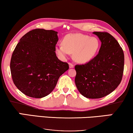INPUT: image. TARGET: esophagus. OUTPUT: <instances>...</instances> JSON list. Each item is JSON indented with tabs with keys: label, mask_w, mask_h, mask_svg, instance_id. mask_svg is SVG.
Wrapping results in <instances>:
<instances>
[{
	"label": "esophagus",
	"mask_w": 133,
	"mask_h": 133,
	"mask_svg": "<svg viewBox=\"0 0 133 133\" xmlns=\"http://www.w3.org/2000/svg\"><path fill=\"white\" fill-rule=\"evenodd\" d=\"M69 66H70V68H73V67H74V65L72 64V63H69Z\"/></svg>",
	"instance_id": "34e87169"
}]
</instances>
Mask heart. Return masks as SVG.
I'll list each match as a JSON object with an SVG mask.
<instances>
[{
    "mask_svg": "<svg viewBox=\"0 0 133 133\" xmlns=\"http://www.w3.org/2000/svg\"><path fill=\"white\" fill-rule=\"evenodd\" d=\"M62 45L56 47V52L62 58L72 54L76 62L81 63L91 61L99 48V41L96 37H90L81 33L70 34L65 36L62 41Z\"/></svg>",
    "mask_w": 133,
    "mask_h": 133,
    "instance_id": "b5f03b06",
    "label": "heart"
}]
</instances>
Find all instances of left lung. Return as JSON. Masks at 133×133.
Returning <instances> with one entry per match:
<instances>
[{"label": "left lung", "mask_w": 133, "mask_h": 133, "mask_svg": "<svg viewBox=\"0 0 133 133\" xmlns=\"http://www.w3.org/2000/svg\"><path fill=\"white\" fill-rule=\"evenodd\" d=\"M101 46L99 53L83 65H76L75 83L82 95L99 99L112 92L121 83L124 69V54L113 36L95 31Z\"/></svg>", "instance_id": "obj_1"}]
</instances>
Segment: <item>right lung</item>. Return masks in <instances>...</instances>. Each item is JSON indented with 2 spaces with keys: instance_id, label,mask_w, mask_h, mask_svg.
Wrapping results in <instances>:
<instances>
[{
  "instance_id": "obj_1",
  "label": "right lung",
  "mask_w": 133,
  "mask_h": 133,
  "mask_svg": "<svg viewBox=\"0 0 133 133\" xmlns=\"http://www.w3.org/2000/svg\"><path fill=\"white\" fill-rule=\"evenodd\" d=\"M57 41V32L37 28L25 34L16 45L11 59V74L14 85L26 96L48 95L69 69L68 63L56 56Z\"/></svg>"
}]
</instances>
